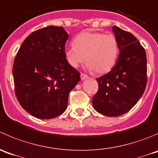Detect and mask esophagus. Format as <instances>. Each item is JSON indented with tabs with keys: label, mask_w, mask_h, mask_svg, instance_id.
Instances as JSON below:
<instances>
[{
	"label": "esophagus",
	"mask_w": 158,
	"mask_h": 158,
	"mask_svg": "<svg viewBox=\"0 0 158 158\" xmlns=\"http://www.w3.org/2000/svg\"><path fill=\"white\" fill-rule=\"evenodd\" d=\"M87 77H88V76H87V74H83V73H81V80H84V79L87 78Z\"/></svg>",
	"instance_id": "obj_1"
}]
</instances>
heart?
<instances>
[{
    "label": "heart",
    "instance_id": "obj_1",
    "mask_svg": "<svg viewBox=\"0 0 158 158\" xmlns=\"http://www.w3.org/2000/svg\"><path fill=\"white\" fill-rule=\"evenodd\" d=\"M119 48L116 37L111 34L84 31L76 36L74 44L65 49L68 63L77 68L85 60L87 68L98 74L110 71L116 63Z\"/></svg>",
    "mask_w": 158,
    "mask_h": 158
}]
</instances>
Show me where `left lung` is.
Masks as SVG:
<instances>
[{
	"label": "left lung",
	"mask_w": 158,
	"mask_h": 158,
	"mask_svg": "<svg viewBox=\"0 0 158 158\" xmlns=\"http://www.w3.org/2000/svg\"><path fill=\"white\" fill-rule=\"evenodd\" d=\"M120 50L116 65L97 78L98 90L92 104L100 114L117 117L127 113L137 103L147 84L146 52L139 40L118 27H112Z\"/></svg>",
	"instance_id": "obj_1"
}]
</instances>
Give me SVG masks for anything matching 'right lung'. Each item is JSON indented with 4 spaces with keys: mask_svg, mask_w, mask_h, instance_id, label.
Returning a JSON list of instances; mask_svg holds the SVG:
<instances>
[{
    "mask_svg": "<svg viewBox=\"0 0 158 158\" xmlns=\"http://www.w3.org/2000/svg\"><path fill=\"white\" fill-rule=\"evenodd\" d=\"M63 27L48 26L24 40L13 65L15 94L21 107L39 119H51L65 111L70 91L81 81L69 64Z\"/></svg>",
    "mask_w": 158,
    "mask_h": 158,
    "instance_id": "right-lung-1",
    "label": "right lung"
}]
</instances>
